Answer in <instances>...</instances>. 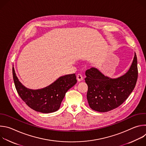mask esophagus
I'll return each mask as SVG.
<instances>
[{
  "label": "esophagus",
  "mask_w": 146,
  "mask_h": 146,
  "mask_svg": "<svg viewBox=\"0 0 146 146\" xmlns=\"http://www.w3.org/2000/svg\"><path fill=\"white\" fill-rule=\"evenodd\" d=\"M77 79L78 80V81H81L82 80H83V77L82 76L81 74H78L77 75Z\"/></svg>",
  "instance_id": "obj_1"
}]
</instances>
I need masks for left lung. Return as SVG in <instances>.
<instances>
[{
  "mask_svg": "<svg viewBox=\"0 0 146 146\" xmlns=\"http://www.w3.org/2000/svg\"><path fill=\"white\" fill-rule=\"evenodd\" d=\"M86 75L90 107L99 112L112 110L126 100L136 86L138 76L136 53L129 70L121 77L110 78L95 68L87 70Z\"/></svg>",
  "mask_w": 146,
  "mask_h": 146,
  "instance_id": "left-lung-1",
  "label": "left lung"
}]
</instances>
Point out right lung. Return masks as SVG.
Instances as JSON below:
<instances>
[{"label":"right lung","mask_w":146,"mask_h":146,"mask_svg":"<svg viewBox=\"0 0 146 146\" xmlns=\"http://www.w3.org/2000/svg\"><path fill=\"white\" fill-rule=\"evenodd\" d=\"M13 76L17 91L27 105L33 110L43 113L57 111L66 92L77 82L75 74L61 76L50 86L39 90H31L18 80L14 67Z\"/></svg>","instance_id":"add662e5"}]
</instances>
